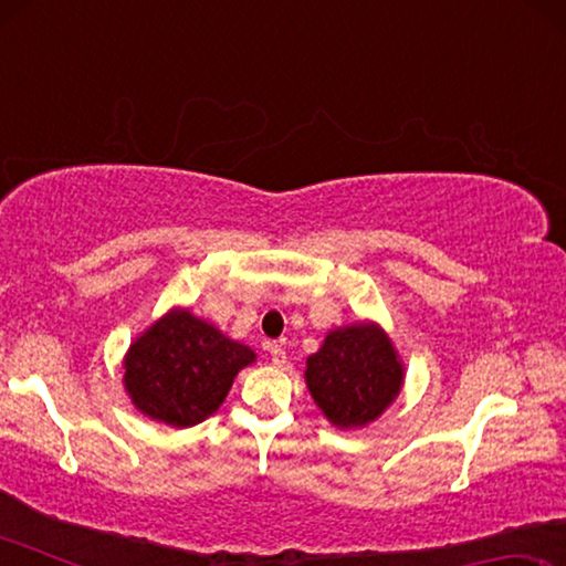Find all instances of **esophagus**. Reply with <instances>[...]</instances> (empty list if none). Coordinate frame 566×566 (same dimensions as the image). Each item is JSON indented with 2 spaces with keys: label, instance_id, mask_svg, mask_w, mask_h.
Masks as SVG:
<instances>
[{
  "label": "esophagus",
  "instance_id": "esophagus-1",
  "mask_svg": "<svg viewBox=\"0 0 566 566\" xmlns=\"http://www.w3.org/2000/svg\"><path fill=\"white\" fill-rule=\"evenodd\" d=\"M270 354H272V364H276V367H284V364H286V352L280 347V344H272Z\"/></svg>",
  "mask_w": 566,
  "mask_h": 566
}]
</instances>
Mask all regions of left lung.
Instances as JSON below:
<instances>
[{"label":"left lung","instance_id":"obj_1","mask_svg":"<svg viewBox=\"0 0 566 566\" xmlns=\"http://www.w3.org/2000/svg\"><path fill=\"white\" fill-rule=\"evenodd\" d=\"M306 387L332 424L364 427L391 405L401 387V364L375 324L329 332L306 359Z\"/></svg>","mask_w":566,"mask_h":566}]
</instances>
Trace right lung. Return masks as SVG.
<instances>
[{"mask_svg": "<svg viewBox=\"0 0 566 566\" xmlns=\"http://www.w3.org/2000/svg\"><path fill=\"white\" fill-rule=\"evenodd\" d=\"M249 361L254 352L244 344L189 312H171L129 347L124 385L147 417L191 427L214 415Z\"/></svg>", "mask_w": 566, "mask_h": 566, "instance_id": "1", "label": "right lung"}]
</instances>
